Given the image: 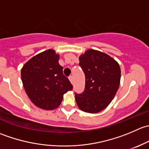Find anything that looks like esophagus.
Returning <instances> with one entry per match:
<instances>
[{"label": "esophagus", "mask_w": 149, "mask_h": 149, "mask_svg": "<svg viewBox=\"0 0 149 149\" xmlns=\"http://www.w3.org/2000/svg\"><path fill=\"white\" fill-rule=\"evenodd\" d=\"M69 80H70V81L71 82L72 84H73V76H69Z\"/></svg>", "instance_id": "34e87169"}]
</instances>
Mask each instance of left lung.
<instances>
[{
    "label": "left lung",
    "mask_w": 149,
    "mask_h": 149,
    "mask_svg": "<svg viewBox=\"0 0 149 149\" xmlns=\"http://www.w3.org/2000/svg\"><path fill=\"white\" fill-rule=\"evenodd\" d=\"M85 74V88L76 94L77 105L88 113H97L112 102L120 86L119 64L107 54L88 49L79 57Z\"/></svg>",
    "instance_id": "8db88e82"
}]
</instances>
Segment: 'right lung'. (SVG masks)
Wrapping results in <instances>:
<instances>
[{"instance_id":"add662e5","label":"right lung","mask_w":149,"mask_h":149,"mask_svg":"<svg viewBox=\"0 0 149 149\" xmlns=\"http://www.w3.org/2000/svg\"><path fill=\"white\" fill-rule=\"evenodd\" d=\"M59 55L47 49L29 60L22 69V81L30 100L42 109L58 107L73 85L63 73Z\"/></svg>"}]
</instances>
